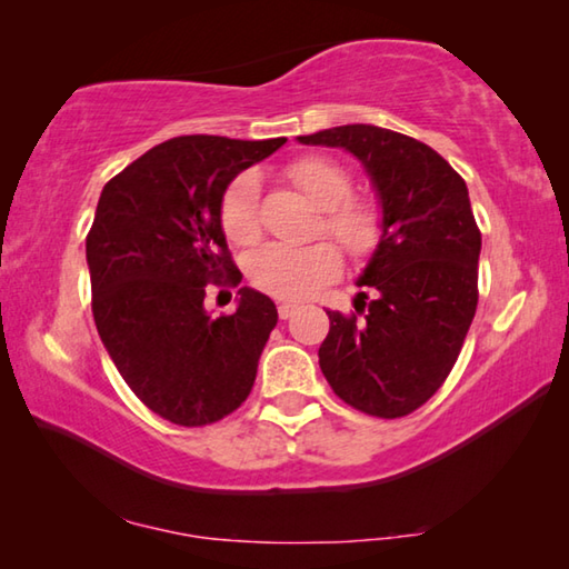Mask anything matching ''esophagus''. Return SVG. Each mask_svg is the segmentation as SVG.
<instances>
[{
    "label": "esophagus",
    "mask_w": 569,
    "mask_h": 569,
    "mask_svg": "<svg viewBox=\"0 0 569 569\" xmlns=\"http://www.w3.org/2000/svg\"><path fill=\"white\" fill-rule=\"evenodd\" d=\"M298 311V306L296 303H288V301H283V303H278V316H281V319L286 321V319H291V316Z\"/></svg>",
    "instance_id": "34e87169"
}]
</instances>
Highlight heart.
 I'll list each match as a JSON object with an SVG mask.
<instances>
[{"mask_svg": "<svg viewBox=\"0 0 569 569\" xmlns=\"http://www.w3.org/2000/svg\"><path fill=\"white\" fill-rule=\"evenodd\" d=\"M288 176L311 203L323 210V230L351 256H369L383 233L381 210L351 196V172L331 158H303ZM220 226L233 243L248 246L261 236V180L253 170L240 172L220 200ZM343 268L339 248L326 243H268L248 258V278L261 291L283 301H303L336 281Z\"/></svg>", "mask_w": 569, "mask_h": 569, "instance_id": "heart-1", "label": "heart"}]
</instances>
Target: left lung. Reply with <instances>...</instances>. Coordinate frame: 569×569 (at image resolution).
<instances>
[{"instance_id": "obj_1", "label": "left lung", "mask_w": 569, "mask_h": 569, "mask_svg": "<svg viewBox=\"0 0 569 569\" xmlns=\"http://www.w3.org/2000/svg\"><path fill=\"white\" fill-rule=\"evenodd\" d=\"M298 142L351 152L383 220L356 281L377 296L363 303V319L326 311L331 329L319 349L321 371L353 409L407 417L449 377L477 311L481 236L467 182L437 150L377 124H341Z\"/></svg>"}]
</instances>
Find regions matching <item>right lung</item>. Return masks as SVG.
Listing matches in <instances>:
<instances>
[{"instance_id": "obj_1", "label": "right lung", "mask_w": 569, "mask_h": 569, "mask_svg": "<svg viewBox=\"0 0 569 569\" xmlns=\"http://www.w3.org/2000/svg\"><path fill=\"white\" fill-rule=\"evenodd\" d=\"M283 142L172 138L100 192L88 236L94 326L134 397L178 427L223 419L253 389L276 303L246 286L236 313L213 319L203 301L208 283L240 281L220 226L226 188Z\"/></svg>"}]
</instances>
